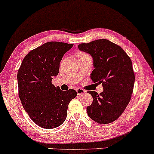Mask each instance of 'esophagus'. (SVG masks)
<instances>
[{
    "mask_svg": "<svg viewBox=\"0 0 154 154\" xmlns=\"http://www.w3.org/2000/svg\"><path fill=\"white\" fill-rule=\"evenodd\" d=\"M76 91H77L78 95H82V94H84L86 93V91L82 89H77Z\"/></svg>",
    "mask_w": 154,
    "mask_h": 154,
    "instance_id": "esophagus-1",
    "label": "esophagus"
}]
</instances>
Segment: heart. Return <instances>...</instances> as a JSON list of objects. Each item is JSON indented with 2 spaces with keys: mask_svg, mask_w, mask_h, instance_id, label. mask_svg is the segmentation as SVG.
Instances as JSON below:
<instances>
[{
  "mask_svg": "<svg viewBox=\"0 0 154 154\" xmlns=\"http://www.w3.org/2000/svg\"><path fill=\"white\" fill-rule=\"evenodd\" d=\"M81 55H86V54H85V53H84V52L78 53V56H81Z\"/></svg>",
  "mask_w": 154,
  "mask_h": 154,
  "instance_id": "heart-1",
  "label": "heart"
}]
</instances>
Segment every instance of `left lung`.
Returning a JSON list of instances; mask_svg holds the SVG:
<instances>
[{
  "instance_id": "1",
  "label": "left lung",
  "mask_w": 154,
  "mask_h": 154,
  "mask_svg": "<svg viewBox=\"0 0 154 154\" xmlns=\"http://www.w3.org/2000/svg\"><path fill=\"white\" fill-rule=\"evenodd\" d=\"M92 57L94 69L91 73L94 83L102 84L103 92L89 91L93 102L86 108L94 122L105 124L114 122L128 105L134 88L132 60L122 47L107 39H99L78 46Z\"/></svg>"
}]
</instances>
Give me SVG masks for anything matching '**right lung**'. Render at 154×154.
Listing matches in <instances>:
<instances>
[{
	"label": "right lung",
	"mask_w": 154,
	"mask_h": 154,
	"mask_svg": "<svg viewBox=\"0 0 154 154\" xmlns=\"http://www.w3.org/2000/svg\"><path fill=\"white\" fill-rule=\"evenodd\" d=\"M73 44L50 41L32 50L22 60L17 72L19 97L24 109L39 127L56 128L67 117L70 102L76 91H62L51 83L60 71L64 54Z\"/></svg>",
	"instance_id": "obj_1"
}]
</instances>
